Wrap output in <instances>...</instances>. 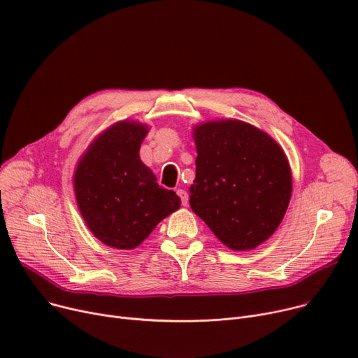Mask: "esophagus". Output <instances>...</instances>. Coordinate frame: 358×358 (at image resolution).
<instances>
[{
	"mask_svg": "<svg viewBox=\"0 0 358 358\" xmlns=\"http://www.w3.org/2000/svg\"><path fill=\"white\" fill-rule=\"evenodd\" d=\"M177 194H178V197L181 199V204H182V206L189 204V194H187L184 190L178 189V190H177Z\"/></svg>",
	"mask_w": 358,
	"mask_h": 358,
	"instance_id": "1",
	"label": "esophagus"
}]
</instances>
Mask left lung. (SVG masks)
<instances>
[{"label": "left lung", "instance_id": "8db88e82", "mask_svg": "<svg viewBox=\"0 0 358 358\" xmlns=\"http://www.w3.org/2000/svg\"><path fill=\"white\" fill-rule=\"evenodd\" d=\"M190 206L234 251L258 247L278 228L292 196L287 158L267 134L239 120L194 129Z\"/></svg>", "mask_w": 358, "mask_h": 358}]
</instances>
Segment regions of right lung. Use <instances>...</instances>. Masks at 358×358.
I'll return each instance as SVG.
<instances>
[{"label":"right lung","instance_id":"1","mask_svg":"<svg viewBox=\"0 0 358 358\" xmlns=\"http://www.w3.org/2000/svg\"><path fill=\"white\" fill-rule=\"evenodd\" d=\"M146 134L141 123L111 126L90 145L73 176L78 208L88 228L117 250L136 248L181 204L139 158Z\"/></svg>","mask_w":358,"mask_h":358}]
</instances>
